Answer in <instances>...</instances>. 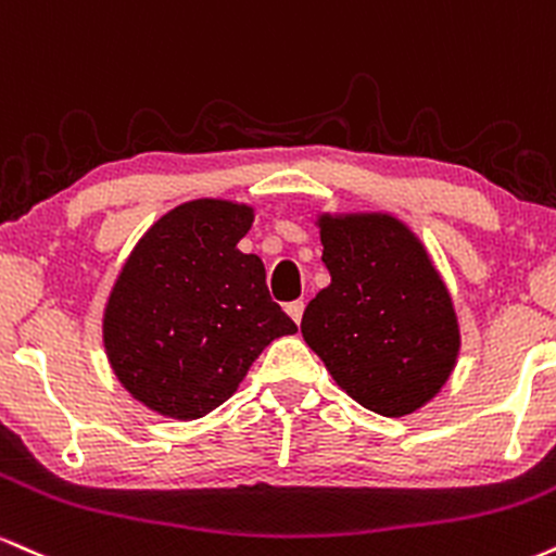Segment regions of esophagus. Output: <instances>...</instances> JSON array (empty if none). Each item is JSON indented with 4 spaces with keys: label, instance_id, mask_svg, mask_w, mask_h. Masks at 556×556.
<instances>
[{
    "label": "esophagus",
    "instance_id": "esophagus-1",
    "mask_svg": "<svg viewBox=\"0 0 556 556\" xmlns=\"http://www.w3.org/2000/svg\"><path fill=\"white\" fill-rule=\"evenodd\" d=\"M286 312H289V317L293 319V323H302V315H304V302H291L286 304Z\"/></svg>",
    "mask_w": 556,
    "mask_h": 556
}]
</instances>
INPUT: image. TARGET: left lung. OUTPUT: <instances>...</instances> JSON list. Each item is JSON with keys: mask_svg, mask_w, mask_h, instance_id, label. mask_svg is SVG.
I'll return each instance as SVG.
<instances>
[{"mask_svg": "<svg viewBox=\"0 0 556 556\" xmlns=\"http://www.w3.org/2000/svg\"><path fill=\"white\" fill-rule=\"evenodd\" d=\"M330 283L302 336L345 395L375 414H416L460 356L453 293L432 254L393 213H317Z\"/></svg>", "mask_w": 556, "mask_h": 556, "instance_id": "left-lung-1", "label": "left lung"}]
</instances>
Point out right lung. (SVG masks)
I'll return each mask as SVG.
<instances>
[{"label": "right lung", "instance_id": "add662e5", "mask_svg": "<svg viewBox=\"0 0 556 556\" xmlns=\"http://www.w3.org/2000/svg\"><path fill=\"white\" fill-rule=\"evenodd\" d=\"M254 205L181 202L137 239L103 304L109 367L137 403L176 421L211 414L252 362L296 325L270 299L265 265L239 241Z\"/></svg>", "mask_w": 556, "mask_h": 556}]
</instances>
